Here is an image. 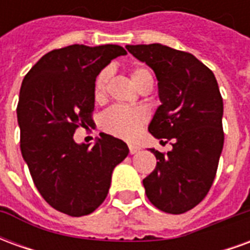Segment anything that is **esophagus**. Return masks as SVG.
I'll list each match as a JSON object with an SVG mask.
<instances>
[{"label":"esophagus","mask_w":250,"mask_h":250,"mask_svg":"<svg viewBox=\"0 0 250 250\" xmlns=\"http://www.w3.org/2000/svg\"><path fill=\"white\" fill-rule=\"evenodd\" d=\"M128 148H130L131 155H134V154H136V152L141 151V147L135 146V145H128Z\"/></svg>","instance_id":"obj_1"}]
</instances>
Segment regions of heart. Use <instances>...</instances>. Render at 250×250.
<instances>
[{
    "label": "heart",
    "instance_id": "heart-1",
    "mask_svg": "<svg viewBox=\"0 0 250 250\" xmlns=\"http://www.w3.org/2000/svg\"><path fill=\"white\" fill-rule=\"evenodd\" d=\"M130 76L138 89L147 83H154L152 72L146 66L134 68L131 71ZM108 80V69H104L98 75L96 82H95V87H93V95H95L96 100H103L104 99L105 92H107ZM146 120L147 115L143 109L114 105L102 115L100 125L104 131H107L111 135L118 136L122 139H134L139 134V131L143 127V125L146 123Z\"/></svg>",
    "mask_w": 250,
    "mask_h": 250
}]
</instances>
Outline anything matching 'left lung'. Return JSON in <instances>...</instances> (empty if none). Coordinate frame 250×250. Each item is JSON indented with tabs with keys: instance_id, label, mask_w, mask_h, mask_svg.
<instances>
[{
	"instance_id": "obj_1",
	"label": "left lung",
	"mask_w": 250,
	"mask_h": 250,
	"mask_svg": "<svg viewBox=\"0 0 250 250\" xmlns=\"http://www.w3.org/2000/svg\"><path fill=\"white\" fill-rule=\"evenodd\" d=\"M151 68L158 80V107L148 131L161 143L171 141L167 154L155 148L157 166L143 179L147 198L170 214H182L206 197L224 147V102L213 72L188 52L162 44L127 45Z\"/></svg>"
}]
</instances>
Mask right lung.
<instances>
[{
  "instance_id": "1",
  "label": "right lung",
  "mask_w": 250,
  "mask_h": 250,
  "mask_svg": "<svg viewBox=\"0 0 250 250\" xmlns=\"http://www.w3.org/2000/svg\"><path fill=\"white\" fill-rule=\"evenodd\" d=\"M127 52L119 45H75L41 57L22 80L17 120L21 154L42 198L72 217L103 204L114 168L128 147L100 134L92 147L73 139L77 127L92 123L93 87L100 71Z\"/></svg>"
}]
</instances>
